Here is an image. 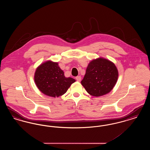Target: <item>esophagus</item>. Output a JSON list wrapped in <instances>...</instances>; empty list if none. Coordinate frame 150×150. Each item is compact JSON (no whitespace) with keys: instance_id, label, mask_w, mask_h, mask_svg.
Segmentation results:
<instances>
[{"instance_id":"esophagus-1","label":"esophagus","mask_w":150,"mask_h":150,"mask_svg":"<svg viewBox=\"0 0 150 150\" xmlns=\"http://www.w3.org/2000/svg\"><path fill=\"white\" fill-rule=\"evenodd\" d=\"M81 79V78L80 76H78L76 77V80L78 81H80Z\"/></svg>"}]
</instances>
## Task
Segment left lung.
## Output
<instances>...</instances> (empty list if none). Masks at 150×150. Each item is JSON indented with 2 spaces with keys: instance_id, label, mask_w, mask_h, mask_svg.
<instances>
[{
  "instance_id": "1",
  "label": "left lung",
  "mask_w": 150,
  "mask_h": 150,
  "mask_svg": "<svg viewBox=\"0 0 150 150\" xmlns=\"http://www.w3.org/2000/svg\"><path fill=\"white\" fill-rule=\"evenodd\" d=\"M118 78L114 64L103 58L92 61L87 67L81 83L91 96L99 97L109 93Z\"/></svg>"
}]
</instances>
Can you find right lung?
<instances>
[{"instance_id":"right-lung-1","label":"right lung","mask_w":150,"mask_h":150,"mask_svg":"<svg viewBox=\"0 0 150 150\" xmlns=\"http://www.w3.org/2000/svg\"><path fill=\"white\" fill-rule=\"evenodd\" d=\"M34 80L38 89L44 94L59 97L64 94L75 80L66 78L57 62L50 61L40 64L36 70Z\"/></svg>"}]
</instances>
